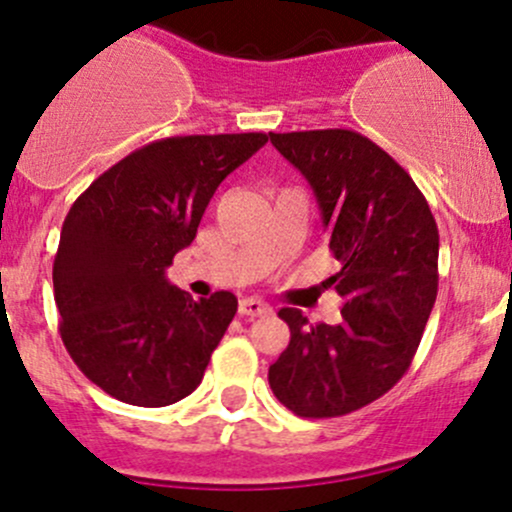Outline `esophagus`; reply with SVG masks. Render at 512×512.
<instances>
[{
	"instance_id": "esophagus-1",
	"label": "esophagus",
	"mask_w": 512,
	"mask_h": 512,
	"mask_svg": "<svg viewBox=\"0 0 512 512\" xmlns=\"http://www.w3.org/2000/svg\"><path fill=\"white\" fill-rule=\"evenodd\" d=\"M240 316H250V319H255V316H262V314H270V304H265L262 299H255V297H247V299H240V306H238Z\"/></svg>"
}]
</instances>
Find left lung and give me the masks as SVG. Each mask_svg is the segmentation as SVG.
Segmentation results:
<instances>
[{
  "label": "left lung",
  "instance_id": "left-lung-1",
  "mask_svg": "<svg viewBox=\"0 0 512 512\" xmlns=\"http://www.w3.org/2000/svg\"><path fill=\"white\" fill-rule=\"evenodd\" d=\"M314 191L341 270L324 284L346 304L336 326L282 309L292 338L270 387L299 417L355 412L410 368L439 287V230L422 191L375 142L351 129L270 132Z\"/></svg>",
  "mask_w": 512,
  "mask_h": 512
}]
</instances>
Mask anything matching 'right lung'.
<instances>
[{"instance_id":"right-lung-1","label":"right lung","mask_w":512,"mask_h":512,"mask_svg":"<svg viewBox=\"0 0 512 512\" xmlns=\"http://www.w3.org/2000/svg\"><path fill=\"white\" fill-rule=\"evenodd\" d=\"M267 134H191L137 149L98 176L63 220L53 260L61 338L115 400L166 407L201 385L238 299L193 301L166 279L220 181Z\"/></svg>"}]
</instances>
